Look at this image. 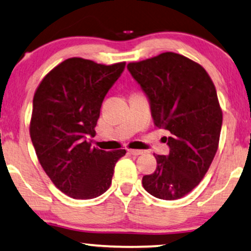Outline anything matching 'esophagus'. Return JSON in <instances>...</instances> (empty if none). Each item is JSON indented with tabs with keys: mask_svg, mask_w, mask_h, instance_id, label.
<instances>
[{
	"mask_svg": "<svg viewBox=\"0 0 251 251\" xmlns=\"http://www.w3.org/2000/svg\"><path fill=\"white\" fill-rule=\"evenodd\" d=\"M128 153L133 155V156H139V155H142L145 153L144 151H140V149H128Z\"/></svg>",
	"mask_w": 251,
	"mask_h": 251,
	"instance_id": "34e87169",
	"label": "esophagus"
}]
</instances>
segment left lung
<instances>
[{
	"label": "left lung",
	"mask_w": 251,
	"mask_h": 251,
	"mask_svg": "<svg viewBox=\"0 0 251 251\" xmlns=\"http://www.w3.org/2000/svg\"><path fill=\"white\" fill-rule=\"evenodd\" d=\"M148 98L156 127L170 132L169 154L156 155L157 167L142 177L146 191L175 201L191 192L217 153L223 111L211 77L201 65L166 52L127 65Z\"/></svg>",
	"instance_id": "left-lung-1"
}]
</instances>
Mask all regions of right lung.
I'll list each match as a JSON object with an SVG mask.
<instances>
[{
  "label": "right lung",
  "instance_id": "right-lung-1",
  "mask_svg": "<svg viewBox=\"0 0 251 251\" xmlns=\"http://www.w3.org/2000/svg\"><path fill=\"white\" fill-rule=\"evenodd\" d=\"M125 62L100 65L71 58L53 68L33 97L30 135L38 160L60 191L93 199L110 188L125 149L91 148L100 106L125 69Z\"/></svg>",
  "mask_w": 251,
  "mask_h": 251
}]
</instances>
